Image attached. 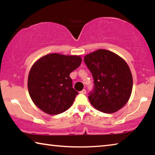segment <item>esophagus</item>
Listing matches in <instances>:
<instances>
[{"label": "esophagus", "instance_id": "obj_1", "mask_svg": "<svg viewBox=\"0 0 155 155\" xmlns=\"http://www.w3.org/2000/svg\"><path fill=\"white\" fill-rule=\"evenodd\" d=\"M80 94H86V90H83L80 91Z\"/></svg>", "mask_w": 155, "mask_h": 155}]
</instances>
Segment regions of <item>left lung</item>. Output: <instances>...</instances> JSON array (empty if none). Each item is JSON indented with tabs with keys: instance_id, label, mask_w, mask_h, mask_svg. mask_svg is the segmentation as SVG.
<instances>
[{
	"instance_id": "obj_1",
	"label": "left lung",
	"mask_w": 155,
	"mask_h": 155,
	"mask_svg": "<svg viewBox=\"0 0 155 155\" xmlns=\"http://www.w3.org/2000/svg\"><path fill=\"white\" fill-rule=\"evenodd\" d=\"M94 78L89 101L94 108L106 114L116 112L129 99L133 77L129 67L116 54L100 49L84 57Z\"/></svg>"
}]
</instances>
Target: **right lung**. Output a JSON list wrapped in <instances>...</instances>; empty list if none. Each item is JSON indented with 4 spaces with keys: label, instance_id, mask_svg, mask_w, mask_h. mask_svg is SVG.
Wrapping results in <instances>:
<instances>
[{
    "label": "right lung",
    "instance_id": "obj_1",
    "mask_svg": "<svg viewBox=\"0 0 155 155\" xmlns=\"http://www.w3.org/2000/svg\"><path fill=\"white\" fill-rule=\"evenodd\" d=\"M81 61L80 56L53 53L36 61L28 78V93L34 104L51 115L69 109L78 94L70 74L79 67Z\"/></svg>",
    "mask_w": 155,
    "mask_h": 155
}]
</instances>
